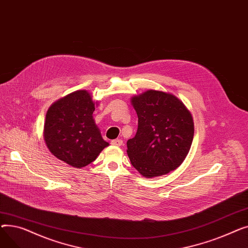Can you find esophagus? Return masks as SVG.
<instances>
[{
    "label": "esophagus",
    "instance_id": "esophagus-1",
    "mask_svg": "<svg viewBox=\"0 0 248 248\" xmlns=\"http://www.w3.org/2000/svg\"><path fill=\"white\" fill-rule=\"evenodd\" d=\"M110 144H111L112 146H116V147H120V146H122V145H123V140H120V139H116V140H112L110 141Z\"/></svg>",
    "mask_w": 248,
    "mask_h": 248
}]
</instances>
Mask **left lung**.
<instances>
[{"instance_id": "obj_1", "label": "left lung", "mask_w": 248, "mask_h": 248, "mask_svg": "<svg viewBox=\"0 0 248 248\" xmlns=\"http://www.w3.org/2000/svg\"><path fill=\"white\" fill-rule=\"evenodd\" d=\"M131 102L139 117L137 134L126 141L132 165L145 178L176 170L193 141L190 110L174 94L154 89L133 96Z\"/></svg>"}]
</instances>
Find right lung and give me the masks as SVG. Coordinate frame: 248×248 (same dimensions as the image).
I'll return each mask as SVG.
<instances>
[{
    "label": "right lung",
    "instance_id": "right-lung-1",
    "mask_svg": "<svg viewBox=\"0 0 248 248\" xmlns=\"http://www.w3.org/2000/svg\"><path fill=\"white\" fill-rule=\"evenodd\" d=\"M87 90H76L48 108L43 138L50 153L67 165L80 169L93 162L108 142L93 119L95 106Z\"/></svg>",
    "mask_w": 248,
    "mask_h": 248
}]
</instances>
